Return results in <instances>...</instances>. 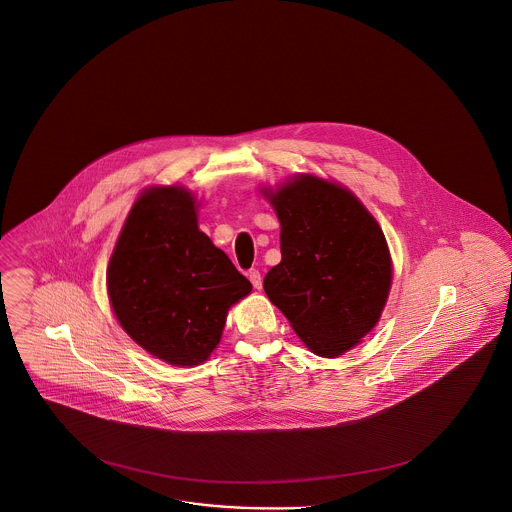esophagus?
Segmentation results:
<instances>
[{"mask_svg":"<svg viewBox=\"0 0 512 512\" xmlns=\"http://www.w3.org/2000/svg\"><path fill=\"white\" fill-rule=\"evenodd\" d=\"M248 279L254 285V289H262V273L258 269H250L248 271Z\"/></svg>","mask_w":512,"mask_h":512,"instance_id":"esophagus-1","label":"esophagus"}]
</instances>
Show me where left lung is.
Returning <instances> with one entry per match:
<instances>
[{
  "label": "left lung",
  "mask_w": 512,
  "mask_h": 512,
  "mask_svg": "<svg viewBox=\"0 0 512 512\" xmlns=\"http://www.w3.org/2000/svg\"><path fill=\"white\" fill-rule=\"evenodd\" d=\"M281 262L264 289L306 347L339 356L379 320L391 287L385 237L349 190L304 175L269 194Z\"/></svg>",
  "instance_id": "left-lung-1"
}]
</instances>
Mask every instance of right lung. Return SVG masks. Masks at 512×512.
I'll use <instances>...</instances> for the list:
<instances>
[{"label":"right lung","instance_id":"obj_1","mask_svg":"<svg viewBox=\"0 0 512 512\" xmlns=\"http://www.w3.org/2000/svg\"><path fill=\"white\" fill-rule=\"evenodd\" d=\"M250 281L198 229L194 200L177 187L138 198L108 268V293L123 329L175 366L216 349L231 304Z\"/></svg>","mask_w":512,"mask_h":512}]
</instances>
